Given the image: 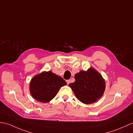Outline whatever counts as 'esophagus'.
Here are the masks:
<instances>
[{
    "instance_id": "obj_1",
    "label": "esophagus",
    "mask_w": 133,
    "mask_h": 133,
    "mask_svg": "<svg viewBox=\"0 0 133 133\" xmlns=\"http://www.w3.org/2000/svg\"><path fill=\"white\" fill-rule=\"evenodd\" d=\"M66 82H67V84H70V83H71V80H67V81H66Z\"/></svg>"
}]
</instances>
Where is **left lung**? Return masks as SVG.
<instances>
[{
    "label": "left lung",
    "instance_id": "obj_1",
    "mask_svg": "<svg viewBox=\"0 0 133 133\" xmlns=\"http://www.w3.org/2000/svg\"><path fill=\"white\" fill-rule=\"evenodd\" d=\"M75 81L69 84L76 97L85 104L97 101L105 89V81L96 70L90 67L82 70L75 75Z\"/></svg>",
    "mask_w": 133,
    "mask_h": 133
}]
</instances>
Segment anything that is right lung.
<instances>
[{
  "instance_id": "right-lung-1",
  "label": "right lung",
  "mask_w": 133,
  "mask_h": 133,
  "mask_svg": "<svg viewBox=\"0 0 133 133\" xmlns=\"http://www.w3.org/2000/svg\"><path fill=\"white\" fill-rule=\"evenodd\" d=\"M66 84L62 77L51 71H42L33 77L29 83V91L33 98L46 103L50 101L60 88Z\"/></svg>"
}]
</instances>
